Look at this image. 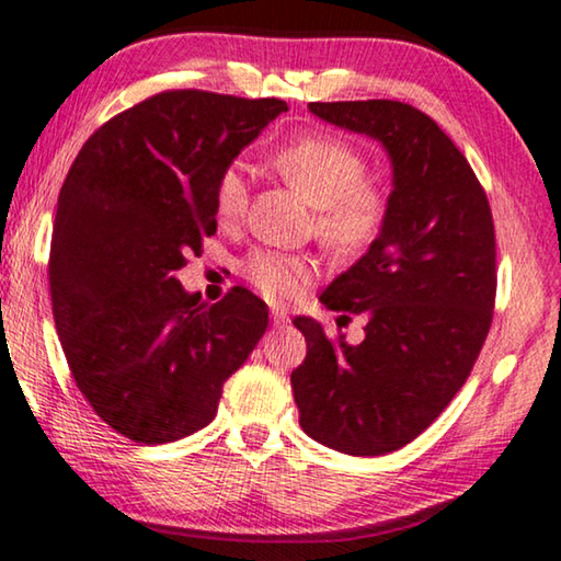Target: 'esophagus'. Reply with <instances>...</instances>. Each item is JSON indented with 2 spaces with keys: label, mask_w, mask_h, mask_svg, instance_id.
<instances>
[{
  "label": "esophagus",
  "mask_w": 561,
  "mask_h": 561,
  "mask_svg": "<svg viewBox=\"0 0 561 561\" xmlns=\"http://www.w3.org/2000/svg\"><path fill=\"white\" fill-rule=\"evenodd\" d=\"M272 322L274 328H284V324L289 322V314L284 312V309H272Z\"/></svg>",
  "instance_id": "1"
}]
</instances>
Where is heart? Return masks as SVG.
I'll return each mask as SVG.
<instances>
[{
	"mask_svg": "<svg viewBox=\"0 0 561 561\" xmlns=\"http://www.w3.org/2000/svg\"><path fill=\"white\" fill-rule=\"evenodd\" d=\"M284 181L314 206V233L334 254H357L378 239L388 219V194L367 181L360 150L337 138L305 136L284 144L272 156ZM249 206V171L231 163L216 181L214 208L221 227H237ZM244 274L272 302H291L314 279L317 264L307 256L254 252Z\"/></svg>",
	"mask_w": 561,
	"mask_h": 561,
	"instance_id": "obj_1",
	"label": "heart"
}]
</instances>
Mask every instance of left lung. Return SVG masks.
Instances as JSON below:
<instances>
[{"mask_svg":"<svg viewBox=\"0 0 561 561\" xmlns=\"http://www.w3.org/2000/svg\"><path fill=\"white\" fill-rule=\"evenodd\" d=\"M309 113L386 148L388 219L320 302L337 328L365 317V337H330L295 317L307 357L291 373L299 425L347 456H382L428 428L468 378L491 328L496 239L479 179L438 123L398 100L309 103Z\"/></svg>","mask_w":561,"mask_h":561,"instance_id":"obj_1","label":"left lung"}]
</instances>
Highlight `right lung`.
<instances>
[{
  "mask_svg": "<svg viewBox=\"0 0 561 561\" xmlns=\"http://www.w3.org/2000/svg\"><path fill=\"white\" fill-rule=\"evenodd\" d=\"M287 103L169 90L98 128L60 188L49 295L72 378L125 438L158 446L214 421L270 324L244 287L221 302L175 272L216 231L221 171Z\"/></svg>",
  "mask_w": 561,
  "mask_h": 561,
  "instance_id": "obj_1",
  "label": "right lung"
}]
</instances>
